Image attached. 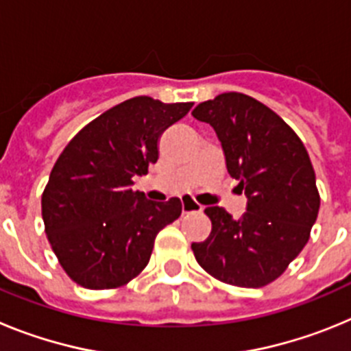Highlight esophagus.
<instances>
[{
	"instance_id": "obj_1",
	"label": "esophagus",
	"mask_w": 351,
	"mask_h": 351,
	"mask_svg": "<svg viewBox=\"0 0 351 351\" xmlns=\"http://www.w3.org/2000/svg\"><path fill=\"white\" fill-rule=\"evenodd\" d=\"M181 204H182V214H193L202 210V206H200L198 202H195L191 197H184L181 200Z\"/></svg>"
}]
</instances>
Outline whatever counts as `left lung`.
I'll return each instance as SVG.
<instances>
[{"label":"left lung","mask_w":351,"mask_h":351,"mask_svg":"<svg viewBox=\"0 0 351 351\" xmlns=\"http://www.w3.org/2000/svg\"><path fill=\"white\" fill-rule=\"evenodd\" d=\"M191 116L213 126L228 173L247 197L241 219L223 207L204 210L213 230L204 243L191 244L195 258L221 283L265 287L308 244L318 216L320 193L308 151L274 110L243 93L202 101Z\"/></svg>","instance_id":"obj_1"}]
</instances>
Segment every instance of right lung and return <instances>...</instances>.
Returning a JSON list of instances; mask_svg holds the SVG:
<instances>
[{
	"label": "right lung",
	"mask_w": 351,
	"mask_h": 351,
	"mask_svg": "<svg viewBox=\"0 0 351 351\" xmlns=\"http://www.w3.org/2000/svg\"><path fill=\"white\" fill-rule=\"evenodd\" d=\"M193 107L135 96L84 126L52 167L42 218L58 262L89 290L128 285L149 263L154 239L181 216L179 198L151 202L133 191L158 160V138Z\"/></svg>",
	"instance_id": "right-lung-1"
}]
</instances>
